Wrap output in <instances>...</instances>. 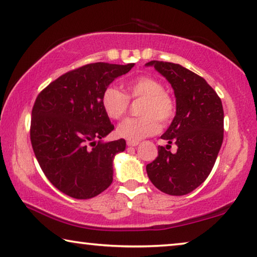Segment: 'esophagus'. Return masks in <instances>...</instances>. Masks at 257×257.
<instances>
[{
  "label": "esophagus",
  "mask_w": 257,
  "mask_h": 257,
  "mask_svg": "<svg viewBox=\"0 0 257 257\" xmlns=\"http://www.w3.org/2000/svg\"><path fill=\"white\" fill-rule=\"evenodd\" d=\"M138 144H139V142H136V141H127V146H130V147H136V146H138Z\"/></svg>",
  "instance_id": "1"
}]
</instances>
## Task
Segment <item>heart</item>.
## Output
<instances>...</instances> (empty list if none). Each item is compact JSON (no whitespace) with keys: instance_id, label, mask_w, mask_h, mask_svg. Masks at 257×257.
Returning a JSON list of instances; mask_svg holds the SVG:
<instances>
[{"instance_id":"heart-1","label":"heart","mask_w":257,"mask_h":257,"mask_svg":"<svg viewBox=\"0 0 257 257\" xmlns=\"http://www.w3.org/2000/svg\"><path fill=\"white\" fill-rule=\"evenodd\" d=\"M126 94L113 86L106 87L101 96V105L111 119H120L127 112L130 98L142 100L141 117L128 118L118 125L117 134L128 141H140L160 131L161 124L168 125L176 115V102L159 79L140 76L125 84Z\"/></svg>"}]
</instances>
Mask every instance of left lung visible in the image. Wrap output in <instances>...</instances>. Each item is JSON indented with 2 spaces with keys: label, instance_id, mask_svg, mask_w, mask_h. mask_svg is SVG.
<instances>
[{
  "label": "left lung",
  "instance_id": "obj_1",
  "mask_svg": "<svg viewBox=\"0 0 257 257\" xmlns=\"http://www.w3.org/2000/svg\"><path fill=\"white\" fill-rule=\"evenodd\" d=\"M171 84L176 96V116L161 138L159 156L146 170L154 186L170 195H185L207 179L222 147L224 111L219 96L202 77L170 62L152 61ZM177 152L168 151L171 144Z\"/></svg>",
  "mask_w": 257,
  "mask_h": 257
}]
</instances>
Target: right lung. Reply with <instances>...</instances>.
Here are the masks:
<instances>
[{
    "label": "right lung",
    "mask_w": 257,
    "mask_h": 257,
    "mask_svg": "<svg viewBox=\"0 0 257 257\" xmlns=\"http://www.w3.org/2000/svg\"><path fill=\"white\" fill-rule=\"evenodd\" d=\"M133 66L86 64L50 82L35 100L30 130L35 157L48 180L64 194L90 199L111 185L112 160L125 151L126 142L101 141L113 130L101 96Z\"/></svg>",
    "instance_id": "add662e5"
}]
</instances>
